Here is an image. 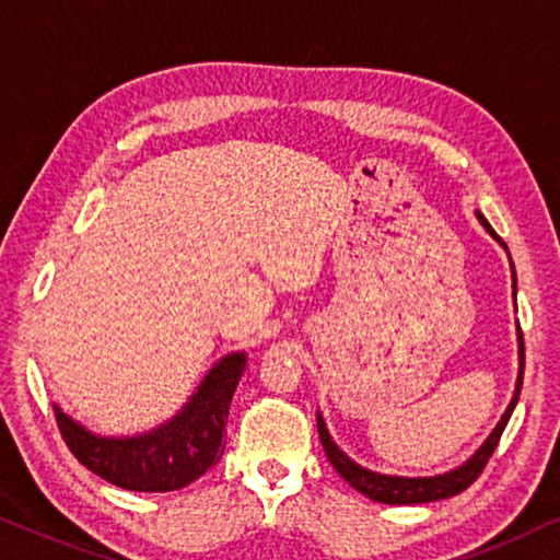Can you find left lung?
<instances>
[{
	"label": "left lung",
	"instance_id": "obj_1",
	"mask_svg": "<svg viewBox=\"0 0 560 560\" xmlns=\"http://www.w3.org/2000/svg\"><path fill=\"white\" fill-rule=\"evenodd\" d=\"M476 218H479L483 230H487V233L506 250L502 237L494 233V228L489 225L487 218H483L479 210H476ZM506 256H510V250H506ZM510 268H512V294H517V276H514L512 258H510ZM514 310H517V304H514ZM517 358H520L517 382H514V394H512L510 405H506V409H504L502 420H499L497 428L489 432V438L479 445V451H476L468 460H464L460 466L451 468V471H445V474H435V476H394V474L371 471V468L355 464L353 458L346 456V453L338 448V443L332 441L330 430H327L323 412H317L319 441H323V448L327 453V458H330L332 468L355 491H361V494H366L369 499H374V502H382V504H422V502H438V499H448V497L460 494V491L468 489L476 479H479V474L483 471V466H487L491 453H494L499 438H502L506 422H510V417L514 412V405H517V399H520V389H523V374H525V342H523V332H520V327H517Z\"/></svg>",
	"mask_w": 560,
	"mask_h": 560
}]
</instances>
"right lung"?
Here are the masks:
<instances>
[{"label": "right lung", "instance_id": "right-lung-1", "mask_svg": "<svg viewBox=\"0 0 560 560\" xmlns=\"http://www.w3.org/2000/svg\"><path fill=\"white\" fill-rule=\"evenodd\" d=\"M248 366L245 350L222 355L171 420L138 435H100L61 407L56 422L79 464L128 491H176L207 474L225 453L230 401Z\"/></svg>", "mask_w": 560, "mask_h": 560}]
</instances>
